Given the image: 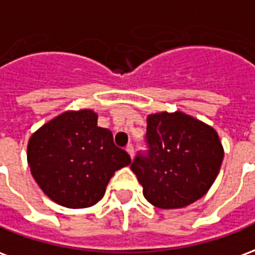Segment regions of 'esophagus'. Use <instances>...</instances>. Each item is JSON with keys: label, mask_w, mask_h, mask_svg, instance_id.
Here are the masks:
<instances>
[{"label": "esophagus", "mask_w": 255, "mask_h": 255, "mask_svg": "<svg viewBox=\"0 0 255 255\" xmlns=\"http://www.w3.org/2000/svg\"><path fill=\"white\" fill-rule=\"evenodd\" d=\"M126 152L129 153L131 159L134 157V148H133V145H131V144H129V145L126 146Z\"/></svg>", "instance_id": "esophagus-1"}]
</instances>
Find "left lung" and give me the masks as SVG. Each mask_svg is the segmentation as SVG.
I'll return each mask as SVG.
<instances>
[{
	"label": "left lung",
	"instance_id": "obj_1",
	"mask_svg": "<svg viewBox=\"0 0 255 255\" xmlns=\"http://www.w3.org/2000/svg\"><path fill=\"white\" fill-rule=\"evenodd\" d=\"M145 140L149 149L130 168L148 202L176 209L205 196L224 157L216 130L182 111H163L148 115Z\"/></svg>",
	"mask_w": 255,
	"mask_h": 255
}]
</instances>
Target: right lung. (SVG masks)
Wrapping results in <instances>:
<instances>
[{
    "label": "right lung",
    "mask_w": 255,
    "mask_h": 255,
    "mask_svg": "<svg viewBox=\"0 0 255 255\" xmlns=\"http://www.w3.org/2000/svg\"><path fill=\"white\" fill-rule=\"evenodd\" d=\"M27 160L44 194L72 209L100 201L115 171L131 161L87 109L65 111L39 128L28 141Z\"/></svg>",
    "instance_id": "1"
}]
</instances>
